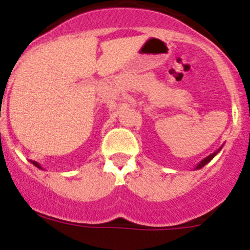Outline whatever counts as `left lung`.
I'll return each mask as SVG.
<instances>
[{
    "instance_id": "left-lung-1",
    "label": "left lung",
    "mask_w": 250,
    "mask_h": 250,
    "mask_svg": "<svg viewBox=\"0 0 250 250\" xmlns=\"http://www.w3.org/2000/svg\"><path fill=\"white\" fill-rule=\"evenodd\" d=\"M223 145H225V144H223ZM223 145H222V146H221V147H220V148H218V149H217V151H215V152H213V153H212V154H210V156H208V157H206V158H204V159H203V161H201V162H200V163H198V166H196V167H195V169H201V168H203V167H204V166H205V165H208V162H210L211 159H212V158H213V157H215V156H216V154H217V153H218V152H220V151H221V149H222Z\"/></svg>"
}]
</instances>
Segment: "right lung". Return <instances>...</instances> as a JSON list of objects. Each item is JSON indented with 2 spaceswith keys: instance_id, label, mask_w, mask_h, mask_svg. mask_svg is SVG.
<instances>
[{
  "instance_id": "add662e5",
  "label": "right lung",
  "mask_w": 250,
  "mask_h": 250,
  "mask_svg": "<svg viewBox=\"0 0 250 250\" xmlns=\"http://www.w3.org/2000/svg\"><path fill=\"white\" fill-rule=\"evenodd\" d=\"M30 162H32L33 165L35 166V167H38V168H39V169H42V166H40L39 163H38V162H35V161H30Z\"/></svg>"
}]
</instances>
